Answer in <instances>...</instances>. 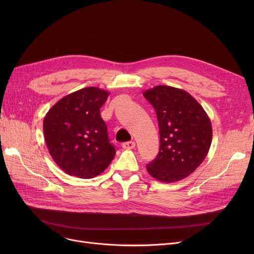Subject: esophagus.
Here are the masks:
<instances>
[{
	"label": "esophagus",
	"instance_id": "obj_1",
	"mask_svg": "<svg viewBox=\"0 0 254 254\" xmlns=\"http://www.w3.org/2000/svg\"><path fill=\"white\" fill-rule=\"evenodd\" d=\"M136 146V143L134 141H129V142H126L123 144V147L125 149H134Z\"/></svg>",
	"mask_w": 254,
	"mask_h": 254
}]
</instances>
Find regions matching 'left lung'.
<instances>
[{"instance_id": "left-lung-1", "label": "left lung", "mask_w": 254, "mask_h": 254, "mask_svg": "<svg viewBox=\"0 0 254 254\" xmlns=\"http://www.w3.org/2000/svg\"><path fill=\"white\" fill-rule=\"evenodd\" d=\"M156 112L159 151L146 166L162 182H176L203 163L212 142V126L203 107L188 91L157 85L143 92Z\"/></svg>"}]
</instances>
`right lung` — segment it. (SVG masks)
<instances>
[{"mask_svg": "<svg viewBox=\"0 0 254 254\" xmlns=\"http://www.w3.org/2000/svg\"><path fill=\"white\" fill-rule=\"evenodd\" d=\"M107 90L85 87L64 97L44 117V138L50 155L68 175L89 179L103 173L115 156L100 108Z\"/></svg>", "mask_w": 254, "mask_h": 254, "instance_id": "add662e5", "label": "right lung"}]
</instances>
